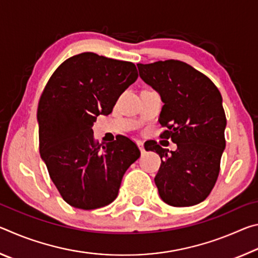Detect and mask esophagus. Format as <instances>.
I'll use <instances>...</instances> for the list:
<instances>
[{
	"instance_id": "obj_1",
	"label": "esophagus",
	"mask_w": 258,
	"mask_h": 258,
	"mask_svg": "<svg viewBox=\"0 0 258 258\" xmlns=\"http://www.w3.org/2000/svg\"><path fill=\"white\" fill-rule=\"evenodd\" d=\"M137 145H138V147H139L140 151H141V152L145 151V146H143V142H142V141H137Z\"/></svg>"
}]
</instances>
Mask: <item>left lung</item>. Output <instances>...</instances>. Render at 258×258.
Instances as JSON below:
<instances>
[{
  "instance_id": "left-lung-1",
  "label": "left lung",
  "mask_w": 258,
  "mask_h": 258,
  "mask_svg": "<svg viewBox=\"0 0 258 258\" xmlns=\"http://www.w3.org/2000/svg\"><path fill=\"white\" fill-rule=\"evenodd\" d=\"M142 81L159 93L164 106L159 123L177 149L169 151L157 142L147 150L161 159L155 177L160 198L174 207L204 202L215 185L225 148V112L222 95L203 73L183 61L139 63Z\"/></svg>"
}]
</instances>
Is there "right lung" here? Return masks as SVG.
Listing matches in <instances>:
<instances>
[{
    "label": "right lung",
    "instance_id": "1",
    "mask_svg": "<svg viewBox=\"0 0 258 258\" xmlns=\"http://www.w3.org/2000/svg\"><path fill=\"white\" fill-rule=\"evenodd\" d=\"M137 78L133 62L84 52L63 61L45 85L37 108L40 154L71 206L90 211L112 203L140 157L132 140L120 135L99 145L92 130Z\"/></svg>",
    "mask_w": 258,
    "mask_h": 258
}]
</instances>
